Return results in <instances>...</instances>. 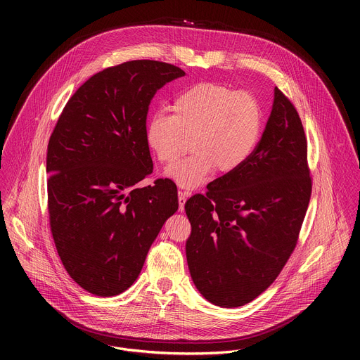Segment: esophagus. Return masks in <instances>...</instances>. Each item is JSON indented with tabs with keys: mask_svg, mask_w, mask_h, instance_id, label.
I'll return each instance as SVG.
<instances>
[{
	"mask_svg": "<svg viewBox=\"0 0 360 360\" xmlns=\"http://www.w3.org/2000/svg\"><path fill=\"white\" fill-rule=\"evenodd\" d=\"M178 200H179V212L185 211V202H186V196L182 191L178 192Z\"/></svg>",
	"mask_w": 360,
	"mask_h": 360,
	"instance_id": "1",
	"label": "esophagus"
}]
</instances>
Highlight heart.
Listing matches in <instances>:
<instances>
[{"label":"heart","instance_id":"b5f03b06","mask_svg":"<svg viewBox=\"0 0 360 360\" xmlns=\"http://www.w3.org/2000/svg\"><path fill=\"white\" fill-rule=\"evenodd\" d=\"M172 111L149 117L145 142L161 164H172L191 139L192 155L167 169V176L184 189L198 188L215 169L221 175L236 172L258 145L262 107L250 92L199 82L175 96Z\"/></svg>","mask_w":360,"mask_h":360}]
</instances>
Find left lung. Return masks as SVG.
<instances>
[{
    "instance_id": "1",
    "label": "left lung",
    "mask_w": 360,
    "mask_h": 360,
    "mask_svg": "<svg viewBox=\"0 0 360 360\" xmlns=\"http://www.w3.org/2000/svg\"><path fill=\"white\" fill-rule=\"evenodd\" d=\"M311 193L302 121L275 88L271 117L246 164L185 203L192 226L186 261L200 295L238 307L265 292L297 243Z\"/></svg>"
}]
</instances>
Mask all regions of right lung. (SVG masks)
Returning <instances> with one entry per match:
<instances>
[{"mask_svg": "<svg viewBox=\"0 0 360 360\" xmlns=\"http://www.w3.org/2000/svg\"><path fill=\"white\" fill-rule=\"evenodd\" d=\"M184 75L152 60L105 68L75 91L51 134V233L70 276L92 295L127 290L162 225L178 211L171 179L135 185L153 169L145 142L150 101Z\"/></svg>", "mask_w": 360, "mask_h": 360, "instance_id": "obj_1", "label": "right lung"}]
</instances>
